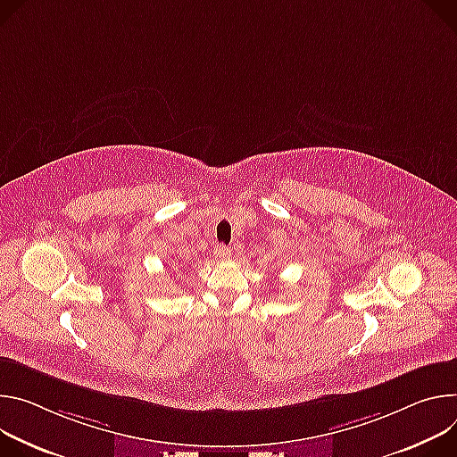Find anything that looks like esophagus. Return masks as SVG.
I'll list each match as a JSON object with an SVG mask.
<instances>
[{"label": "esophagus", "mask_w": 457, "mask_h": 457, "mask_svg": "<svg viewBox=\"0 0 457 457\" xmlns=\"http://www.w3.org/2000/svg\"><path fill=\"white\" fill-rule=\"evenodd\" d=\"M214 256L220 258V260H228V258H230V248L225 246V245H216Z\"/></svg>", "instance_id": "34e87169"}]
</instances>
